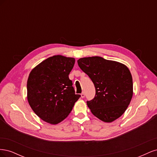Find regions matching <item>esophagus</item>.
<instances>
[{
	"label": "esophagus",
	"mask_w": 157,
	"mask_h": 157,
	"mask_svg": "<svg viewBox=\"0 0 157 157\" xmlns=\"http://www.w3.org/2000/svg\"><path fill=\"white\" fill-rule=\"evenodd\" d=\"M80 96H81V98H84V96H85V94H84V92H82L81 94H80Z\"/></svg>",
	"instance_id": "1"
}]
</instances>
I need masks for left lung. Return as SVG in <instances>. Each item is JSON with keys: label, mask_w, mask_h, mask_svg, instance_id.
<instances>
[{"label": "left lung", "mask_w": 157, "mask_h": 157, "mask_svg": "<svg viewBox=\"0 0 157 157\" xmlns=\"http://www.w3.org/2000/svg\"><path fill=\"white\" fill-rule=\"evenodd\" d=\"M77 62L96 88L94 98L86 102L92 113L105 122L119 118L133 96L130 70L124 64L99 56L80 58Z\"/></svg>", "instance_id": "obj_1"}]
</instances>
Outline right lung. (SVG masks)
<instances>
[{"instance_id":"add662e5","label":"right lung","mask_w":157,"mask_h":157,"mask_svg":"<svg viewBox=\"0 0 157 157\" xmlns=\"http://www.w3.org/2000/svg\"><path fill=\"white\" fill-rule=\"evenodd\" d=\"M75 59L61 55L42 61L27 80V100L42 120L57 124L67 118L80 95L75 94L69 75Z\"/></svg>"}]
</instances>
